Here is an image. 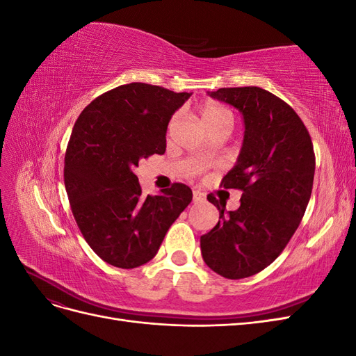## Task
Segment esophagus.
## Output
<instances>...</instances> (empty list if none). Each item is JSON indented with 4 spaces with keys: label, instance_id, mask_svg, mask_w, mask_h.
<instances>
[{
    "label": "esophagus",
    "instance_id": "obj_1",
    "mask_svg": "<svg viewBox=\"0 0 356 356\" xmlns=\"http://www.w3.org/2000/svg\"><path fill=\"white\" fill-rule=\"evenodd\" d=\"M193 200H195L196 203H199V202H203L204 200V195L202 191H199V190H195L193 191Z\"/></svg>",
    "mask_w": 356,
    "mask_h": 356
}]
</instances>
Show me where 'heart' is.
I'll list each match as a JSON object with an SVG mask.
<instances>
[{"label": "heart", "mask_w": 356, "mask_h": 356, "mask_svg": "<svg viewBox=\"0 0 356 356\" xmlns=\"http://www.w3.org/2000/svg\"><path fill=\"white\" fill-rule=\"evenodd\" d=\"M200 118L208 131H211V129L217 127L220 124H224V123L233 126L232 113L218 104H204L200 108ZM175 123H177V117H174L170 120L169 127H168L169 132H172V129L175 127Z\"/></svg>", "instance_id": "obj_1"}]
</instances>
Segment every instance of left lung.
Instances as JSON below:
<instances>
[{"instance_id": "obj_1", "label": "left lung", "mask_w": 356, "mask_h": 356, "mask_svg": "<svg viewBox=\"0 0 356 356\" xmlns=\"http://www.w3.org/2000/svg\"><path fill=\"white\" fill-rule=\"evenodd\" d=\"M208 93L243 117L238 161L221 182L242 190V197L238 209L225 211V203L208 196L220 220L200 236V250L215 273L242 279L272 264L296 233L314 186V144L297 113L270 92L250 86Z\"/></svg>"}]
</instances>
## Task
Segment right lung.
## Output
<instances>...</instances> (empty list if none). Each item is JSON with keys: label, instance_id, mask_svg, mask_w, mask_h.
Listing matches in <instances>:
<instances>
[{"label": "right lung", "instance_id": "1", "mask_svg": "<svg viewBox=\"0 0 356 356\" xmlns=\"http://www.w3.org/2000/svg\"><path fill=\"white\" fill-rule=\"evenodd\" d=\"M190 96L129 83L98 96L75 122L63 181L83 238L105 263H148L191 202L190 187L179 182L144 196L134 174L139 160L165 153L170 117Z\"/></svg>", "mask_w": 356, "mask_h": 356}]
</instances>
